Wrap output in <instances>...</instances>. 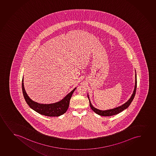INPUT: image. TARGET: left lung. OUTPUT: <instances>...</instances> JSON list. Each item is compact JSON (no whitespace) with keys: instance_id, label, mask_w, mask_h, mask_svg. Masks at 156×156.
Segmentation results:
<instances>
[{"instance_id":"left-lung-1","label":"left lung","mask_w":156,"mask_h":156,"mask_svg":"<svg viewBox=\"0 0 156 156\" xmlns=\"http://www.w3.org/2000/svg\"><path fill=\"white\" fill-rule=\"evenodd\" d=\"M135 76H136V81H135V86H134L133 93L132 94L131 97H130V98L128 100V101L126 102V103L120 106L114 108L113 109H108V110H105V111H101V110L97 109L96 108H95L92 105L91 102L90 101V99H89V96L88 94V98L89 99V105L91 107V109L96 113L98 114L99 115L103 116H110L114 115L119 113L120 112L123 111L124 109H126L131 103L132 101L133 100L135 95H136V86H137L136 85H137V81H136V73Z\"/></svg>"}]
</instances>
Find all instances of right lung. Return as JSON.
<instances>
[{
    "label": "right lung",
    "instance_id": "add662e5",
    "mask_svg": "<svg viewBox=\"0 0 156 156\" xmlns=\"http://www.w3.org/2000/svg\"><path fill=\"white\" fill-rule=\"evenodd\" d=\"M23 81L24 79L23 78L22 84L23 94L27 104L35 111L41 115L47 116H59L66 113L69 107L70 100L71 99L73 93L75 91V89H76V87L70 93L67 94L62 100L57 103L49 104H40L36 101H33L29 97L25 90Z\"/></svg>",
    "mask_w": 156,
    "mask_h": 156
}]
</instances>
